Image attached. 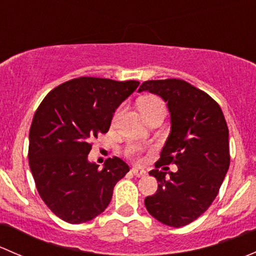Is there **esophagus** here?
<instances>
[{"mask_svg":"<svg viewBox=\"0 0 256 256\" xmlns=\"http://www.w3.org/2000/svg\"><path fill=\"white\" fill-rule=\"evenodd\" d=\"M131 172H132L134 176L136 177H144V174H146V171H144V170L141 168H138V167H134V168L131 170Z\"/></svg>","mask_w":256,"mask_h":256,"instance_id":"1","label":"esophagus"}]
</instances>
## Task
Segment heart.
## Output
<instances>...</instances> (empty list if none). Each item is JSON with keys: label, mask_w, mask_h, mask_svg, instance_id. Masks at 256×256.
Returning a JSON list of instances; mask_svg holds the SVG:
<instances>
[{"label": "heart", "mask_w": 256, "mask_h": 256, "mask_svg": "<svg viewBox=\"0 0 256 256\" xmlns=\"http://www.w3.org/2000/svg\"><path fill=\"white\" fill-rule=\"evenodd\" d=\"M161 106H164V102H162L161 99H158L157 96H146L140 102V110L144 116L147 115L148 112H151L152 110H154L156 108ZM141 151H142V148H141L140 146H138V144H131V146L128 147L126 154L130 157H138L141 154Z\"/></svg>", "instance_id": "obj_1"}]
</instances>
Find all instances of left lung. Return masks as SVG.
<instances>
[{"mask_svg":"<svg viewBox=\"0 0 256 256\" xmlns=\"http://www.w3.org/2000/svg\"><path fill=\"white\" fill-rule=\"evenodd\" d=\"M141 92L161 96L171 114V132L148 172L158 188L144 206L158 222L180 228L202 216L218 194L230 164L228 126L218 102L184 80H147ZM170 163L178 164L177 172L156 170Z\"/></svg>","mask_w":256,"mask_h":256,"instance_id":"1","label":"left lung"}]
</instances>
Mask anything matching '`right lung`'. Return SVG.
I'll return each instance as SVG.
<instances>
[{
    "mask_svg": "<svg viewBox=\"0 0 256 256\" xmlns=\"http://www.w3.org/2000/svg\"><path fill=\"white\" fill-rule=\"evenodd\" d=\"M138 84L82 76L54 88L38 106L30 130V167L43 202L64 222L85 223L102 214L130 171L118 157L99 170L88 154L92 140L109 131L115 110Z\"/></svg>",
    "mask_w": 256,
    "mask_h": 256,
    "instance_id": "obj_1",
    "label": "right lung"
}]
</instances>
